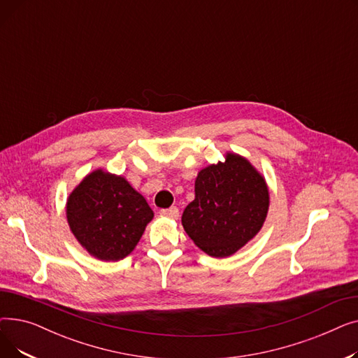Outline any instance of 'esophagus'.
Here are the masks:
<instances>
[{"label":"esophagus","instance_id":"obj_1","mask_svg":"<svg viewBox=\"0 0 358 358\" xmlns=\"http://www.w3.org/2000/svg\"><path fill=\"white\" fill-rule=\"evenodd\" d=\"M161 215H162V216H166V217H171V219H178L180 212H178V209L176 208V206H173V208H169V209H162V210H161Z\"/></svg>","mask_w":358,"mask_h":358}]
</instances>
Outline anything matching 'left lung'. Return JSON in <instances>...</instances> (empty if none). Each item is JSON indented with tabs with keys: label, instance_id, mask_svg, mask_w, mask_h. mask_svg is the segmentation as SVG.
<instances>
[{
	"label": "left lung",
	"instance_id": "1",
	"mask_svg": "<svg viewBox=\"0 0 358 358\" xmlns=\"http://www.w3.org/2000/svg\"><path fill=\"white\" fill-rule=\"evenodd\" d=\"M194 200L181 223L196 245L210 257L235 254L262 228L267 217L268 187L257 169L236 154L197 174Z\"/></svg>",
	"mask_w": 358,
	"mask_h": 358
}]
</instances>
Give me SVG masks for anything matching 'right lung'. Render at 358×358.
I'll use <instances>...</instances> for the list:
<instances>
[{"mask_svg":"<svg viewBox=\"0 0 358 358\" xmlns=\"http://www.w3.org/2000/svg\"><path fill=\"white\" fill-rule=\"evenodd\" d=\"M154 212L123 177L96 169L66 201L73 236L92 255L119 261L135 250Z\"/></svg>","mask_w":358,"mask_h":358,"instance_id":"obj_1","label":"right lung"}]
</instances>
